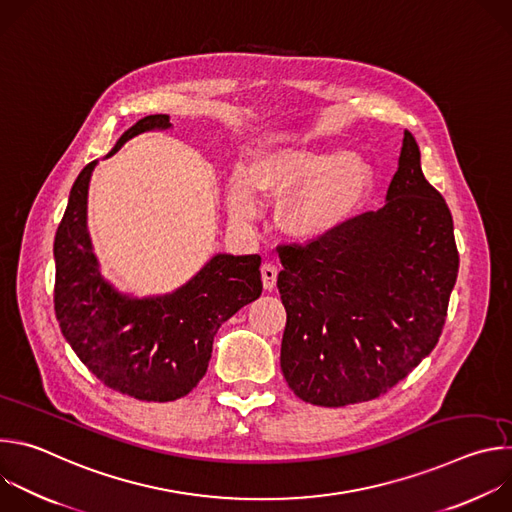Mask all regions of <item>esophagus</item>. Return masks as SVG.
Here are the masks:
<instances>
[{
	"label": "esophagus",
	"mask_w": 512,
	"mask_h": 512,
	"mask_svg": "<svg viewBox=\"0 0 512 512\" xmlns=\"http://www.w3.org/2000/svg\"><path fill=\"white\" fill-rule=\"evenodd\" d=\"M261 279H263V287L265 289H273L275 281H277V265L263 263L261 265Z\"/></svg>",
	"instance_id": "esophagus-1"
}]
</instances>
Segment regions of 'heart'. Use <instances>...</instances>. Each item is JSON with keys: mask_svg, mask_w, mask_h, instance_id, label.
<instances>
[{"mask_svg": "<svg viewBox=\"0 0 512 512\" xmlns=\"http://www.w3.org/2000/svg\"><path fill=\"white\" fill-rule=\"evenodd\" d=\"M373 184L367 162L342 150L302 148L263 160L253 176H237L231 186V210L249 216L257 208L255 192L287 200L283 229L300 239L320 237L356 210Z\"/></svg>", "mask_w": 512, "mask_h": 512, "instance_id": "1", "label": "heart"}]
</instances>
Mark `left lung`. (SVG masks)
Returning <instances> with one entry per match:
<instances>
[{
    "instance_id": "8db88e82",
    "label": "left lung",
    "mask_w": 512,
    "mask_h": 512,
    "mask_svg": "<svg viewBox=\"0 0 512 512\" xmlns=\"http://www.w3.org/2000/svg\"><path fill=\"white\" fill-rule=\"evenodd\" d=\"M277 253L281 371L302 401L377 399L440 340L460 257L452 212L425 180L409 131L383 208Z\"/></svg>"
}]
</instances>
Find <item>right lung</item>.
I'll return each instance as SVG.
<instances>
[{
	"label": "right lung",
	"instance_id": "add662e5",
	"mask_svg": "<svg viewBox=\"0 0 512 512\" xmlns=\"http://www.w3.org/2000/svg\"><path fill=\"white\" fill-rule=\"evenodd\" d=\"M168 127V115L143 117L119 137L109 156L143 131ZM95 166L97 160L87 164L72 184L56 231V320L66 342L105 387L139 401H176L204 377L218 328L261 296V257L218 253L174 294L143 300L119 294L101 277L87 231Z\"/></svg>",
	"mask_w": 512,
	"mask_h": 512
}]
</instances>
